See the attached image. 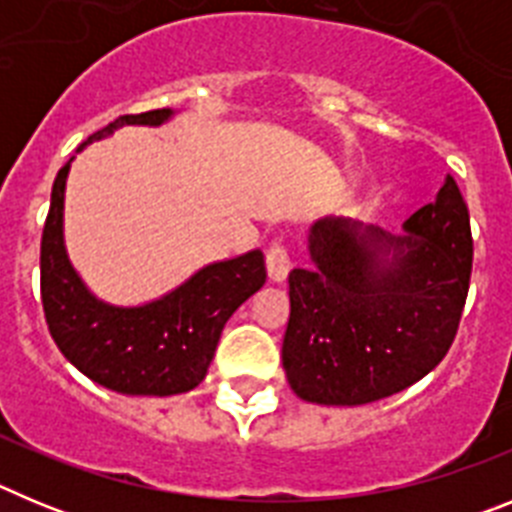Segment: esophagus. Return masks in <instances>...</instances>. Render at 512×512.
I'll return each mask as SVG.
<instances>
[{
	"label": "esophagus",
	"mask_w": 512,
	"mask_h": 512,
	"mask_svg": "<svg viewBox=\"0 0 512 512\" xmlns=\"http://www.w3.org/2000/svg\"><path fill=\"white\" fill-rule=\"evenodd\" d=\"M292 269V259H289V248L284 243H271L266 251V271H269L271 282H284Z\"/></svg>",
	"instance_id": "obj_1"
}]
</instances>
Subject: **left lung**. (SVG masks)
<instances>
[{"label": "left lung", "instance_id": "left-lung-1", "mask_svg": "<svg viewBox=\"0 0 512 512\" xmlns=\"http://www.w3.org/2000/svg\"><path fill=\"white\" fill-rule=\"evenodd\" d=\"M405 230L390 235L341 217L310 228L312 266L289 271L282 343L297 397L318 405L377 402L449 354L474 256L469 207L454 176Z\"/></svg>", "mask_w": 512, "mask_h": 512}]
</instances>
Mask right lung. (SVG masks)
<instances>
[{
    "mask_svg": "<svg viewBox=\"0 0 512 512\" xmlns=\"http://www.w3.org/2000/svg\"><path fill=\"white\" fill-rule=\"evenodd\" d=\"M171 110L122 115L89 135H110L120 125H161ZM71 161L58 171L40 241V300L45 323L61 354L87 374L122 395H179L205 379L225 323L266 282L264 253L200 269L171 295L143 307H112L89 295L63 248V189Z\"/></svg>",
    "mask_w": 512,
    "mask_h": 512,
    "instance_id": "obj_1",
    "label": "right lung"
}]
</instances>
